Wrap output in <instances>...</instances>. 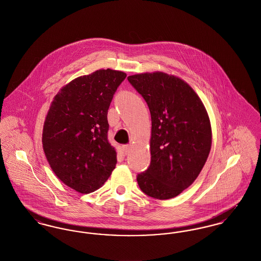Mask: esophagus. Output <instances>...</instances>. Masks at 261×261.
Masks as SVG:
<instances>
[{
    "instance_id": "1",
    "label": "esophagus",
    "mask_w": 261,
    "mask_h": 261,
    "mask_svg": "<svg viewBox=\"0 0 261 261\" xmlns=\"http://www.w3.org/2000/svg\"><path fill=\"white\" fill-rule=\"evenodd\" d=\"M122 149H123L125 154H128V153L130 152V150H131V146H129V145H123V146H122Z\"/></svg>"
}]
</instances>
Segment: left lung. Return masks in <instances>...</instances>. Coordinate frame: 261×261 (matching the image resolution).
<instances>
[{
    "instance_id": "8db88e82",
    "label": "left lung",
    "mask_w": 261,
    "mask_h": 261,
    "mask_svg": "<svg viewBox=\"0 0 261 261\" xmlns=\"http://www.w3.org/2000/svg\"><path fill=\"white\" fill-rule=\"evenodd\" d=\"M127 79L151 117L150 164L138 174V185L151 198L172 199L194 183L208 158V114L193 88L177 76L155 71Z\"/></svg>"
}]
</instances>
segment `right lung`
<instances>
[{"label": "right lung", "mask_w": 261, "mask_h": 261, "mask_svg": "<svg viewBox=\"0 0 261 261\" xmlns=\"http://www.w3.org/2000/svg\"><path fill=\"white\" fill-rule=\"evenodd\" d=\"M126 73L99 69L66 84L47 113L42 144L51 170L66 186L90 194L115 168L116 151L108 140V111Z\"/></svg>", "instance_id": "obj_1"}]
</instances>
